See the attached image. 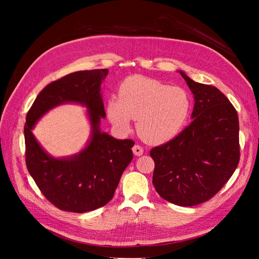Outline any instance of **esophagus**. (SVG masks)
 <instances>
[{"label": "esophagus", "mask_w": 259, "mask_h": 259, "mask_svg": "<svg viewBox=\"0 0 259 259\" xmlns=\"http://www.w3.org/2000/svg\"><path fill=\"white\" fill-rule=\"evenodd\" d=\"M132 151H133L134 155L141 156V155H143V153H144V148H143L142 146H140V145H135V146H133V148H132Z\"/></svg>", "instance_id": "1"}]
</instances>
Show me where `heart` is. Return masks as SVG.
Wrapping results in <instances>:
<instances>
[{"label":"heart","mask_w":259,"mask_h":259,"mask_svg":"<svg viewBox=\"0 0 259 259\" xmlns=\"http://www.w3.org/2000/svg\"><path fill=\"white\" fill-rule=\"evenodd\" d=\"M107 110L118 130L128 132L131 118L137 119L140 137L148 143L159 144L180 133L190 112V99L181 87L135 76L121 85L118 100L109 101Z\"/></svg>","instance_id":"heart-1"}]
</instances>
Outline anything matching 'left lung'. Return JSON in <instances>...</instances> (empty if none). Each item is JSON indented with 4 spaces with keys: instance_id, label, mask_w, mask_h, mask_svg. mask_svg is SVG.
<instances>
[{
    "instance_id": "left-lung-1",
    "label": "left lung",
    "mask_w": 259,
    "mask_h": 259,
    "mask_svg": "<svg viewBox=\"0 0 259 259\" xmlns=\"http://www.w3.org/2000/svg\"><path fill=\"white\" fill-rule=\"evenodd\" d=\"M180 73L194 94L193 120L178 137L151 149L152 183L167 201L192 207L221 191L237 168L239 121L223 92Z\"/></svg>"
}]
</instances>
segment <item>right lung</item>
Here are the masks:
<instances>
[{"label":"right lung","instance_id":"add662e5","mask_svg":"<svg viewBox=\"0 0 259 259\" xmlns=\"http://www.w3.org/2000/svg\"><path fill=\"white\" fill-rule=\"evenodd\" d=\"M108 69L76 71L52 81L38 93L26 116L24 127L26 166L39 191L63 211L84 213L110 201L120 176L133 158L132 140H116L101 132L106 116L101 84ZM78 102L89 108L93 137L78 155L54 159L47 155L31 132L37 119L64 102Z\"/></svg>","mask_w":259,"mask_h":259}]
</instances>
